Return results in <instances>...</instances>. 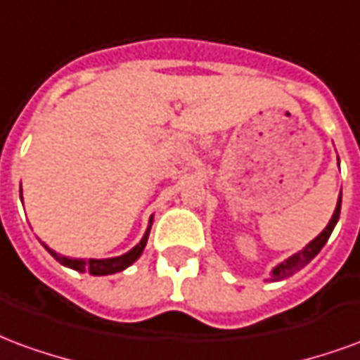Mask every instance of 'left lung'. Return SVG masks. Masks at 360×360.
Wrapping results in <instances>:
<instances>
[{
	"label": "left lung",
	"mask_w": 360,
	"mask_h": 360,
	"mask_svg": "<svg viewBox=\"0 0 360 360\" xmlns=\"http://www.w3.org/2000/svg\"><path fill=\"white\" fill-rule=\"evenodd\" d=\"M338 165H340V158H338ZM340 212H341V193H340V198H338V206H335V210H333L332 219H330V221H328V226L322 229V233L318 235V237H314V239H312L304 249L299 250V252H295L293 257H289L287 260H283V262H279V264L271 270L270 281H281V279H287L289 276H293L295 271H299L301 268H304V266L309 264L310 260L316 257L318 252L322 250V247L328 243V239H330L333 227H335L338 219H340Z\"/></svg>",
	"instance_id": "1"
}]
</instances>
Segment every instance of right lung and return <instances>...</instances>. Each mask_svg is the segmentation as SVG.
Segmentation results:
<instances>
[{
  "label": "right lung",
  "instance_id": "obj_1",
  "mask_svg": "<svg viewBox=\"0 0 360 360\" xmlns=\"http://www.w3.org/2000/svg\"><path fill=\"white\" fill-rule=\"evenodd\" d=\"M22 193V191H20ZM150 227H152V216H150L148 227H146V231L142 235L141 243H136L133 249L125 252V255H121V257H113V258H89V260H84V258H69L63 257V255H59L53 249H50L46 243H42L44 249L50 252L51 257L58 260L59 264L67 266V268H71V270L77 271H89L92 276H110V274H117V271L125 270L129 266L136 262L139 258H141L142 250L146 247V241H148V235H150Z\"/></svg>",
  "mask_w": 360,
  "mask_h": 360
}]
</instances>
